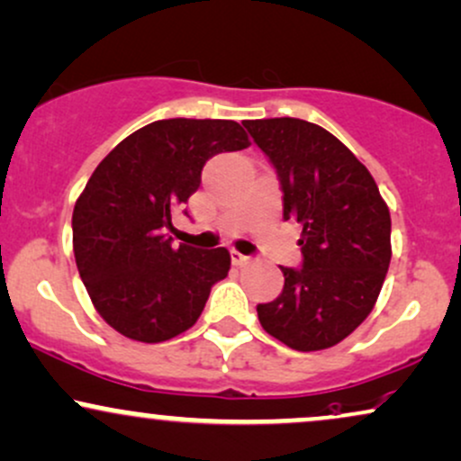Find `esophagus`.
<instances>
[{"mask_svg":"<svg viewBox=\"0 0 461 461\" xmlns=\"http://www.w3.org/2000/svg\"><path fill=\"white\" fill-rule=\"evenodd\" d=\"M231 262H234L236 266H245V264H249V258L234 249V251H231Z\"/></svg>","mask_w":461,"mask_h":461,"instance_id":"34e87169","label":"esophagus"}]
</instances>
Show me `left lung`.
Segmentation results:
<instances>
[{
	"label": "left lung",
	"mask_w": 461,
	"mask_h": 461,
	"mask_svg": "<svg viewBox=\"0 0 461 461\" xmlns=\"http://www.w3.org/2000/svg\"><path fill=\"white\" fill-rule=\"evenodd\" d=\"M284 191V219L303 225L301 268L258 304L268 335L298 352L337 346L363 324L391 264V212L378 185L343 143L298 118L247 120Z\"/></svg>",
	"instance_id": "1"
}]
</instances>
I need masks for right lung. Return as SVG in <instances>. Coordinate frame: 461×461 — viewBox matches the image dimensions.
<instances>
[{
  "instance_id": "obj_1",
  "label": "right lung",
  "mask_w": 461,
  "mask_h": 461,
  "mask_svg": "<svg viewBox=\"0 0 461 461\" xmlns=\"http://www.w3.org/2000/svg\"><path fill=\"white\" fill-rule=\"evenodd\" d=\"M251 146L234 120H158L101 160L72 212V251L92 304L129 339L160 343L195 324L230 251L171 247V214L219 152Z\"/></svg>"
}]
</instances>
